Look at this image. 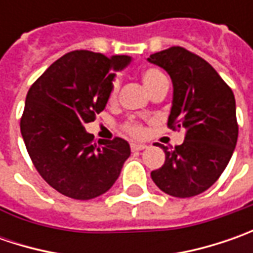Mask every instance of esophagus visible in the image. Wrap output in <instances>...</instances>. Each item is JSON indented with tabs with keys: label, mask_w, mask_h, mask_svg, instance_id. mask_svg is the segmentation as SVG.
Here are the masks:
<instances>
[{
	"label": "esophagus",
	"mask_w": 253,
	"mask_h": 253,
	"mask_svg": "<svg viewBox=\"0 0 253 253\" xmlns=\"http://www.w3.org/2000/svg\"><path fill=\"white\" fill-rule=\"evenodd\" d=\"M145 148H146V145H143V143H131V151L132 152L143 151Z\"/></svg>",
	"instance_id": "esophagus-1"
}]
</instances>
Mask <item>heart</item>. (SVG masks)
I'll list each match as a JSON object with an SVG mask.
<instances>
[{
	"instance_id": "1",
	"label": "heart",
	"mask_w": 253,
	"mask_h": 253,
	"mask_svg": "<svg viewBox=\"0 0 253 253\" xmlns=\"http://www.w3.org/2000/svg\"><path fill=\"white\" fill-rule=\"evenodd\" d=\"M166 80L168 79H166L165 73L162 70H159V69H156V67H148V69H145L142 72V82H143L145 87L149 91H152L155 87H158L159 84L166 82ZM118 87H120V82L117 79H114L111 83V87H110V92H108V101L110 102L115 101L117 92H118ZM122 129L125 132H128V133H131V135H133V136H141L142 133H143V128H142L141 124H138V122L133 121V120L124 122Z\"/></svg>"
}]
</instances>
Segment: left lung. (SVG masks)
<instances>
[{
    "label": "left lung",
    "instance_id": "left-lung-1",
    "mask_svg": "<svg viewBox=\"0 0 253 253\" xmlns=\"http://www.w3.org/2000/svg\"><path fill=\"white\" fill-rule=\"evenodd\" d=\"M169 73L173 102L168 126L186 129L184 142L165 151V163L151 173L166 194L186 199L210 189L225 170L238 139L235 97L203 57L171 46L148 59Z\"/></svg>",
    "mask_w": 253,
    "mask_h": 253
}]
</instances>
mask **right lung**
Returning a JSON list of instances; mask_svg holds the SVG:
<instances>
[{
	"label": "right lung",
	"mask_w": 253,
	"mask_h": 253,
	"mask_svg": "<svg viewBox=\"0 0 253 253\" xmlns=\"http://www.w3.org/2000/svg\"><path fill=\"white\" fill-rule=\"evenodd\" d=\"M129 56L69 52L47 67L25 100L21 133L32 163L54 190L90 200L111 189L131 155L122 138L92 143L84 125L105 108L114 70Z\"/></svg>",
	"instance_id": "obj_1"
}]
</instances>
